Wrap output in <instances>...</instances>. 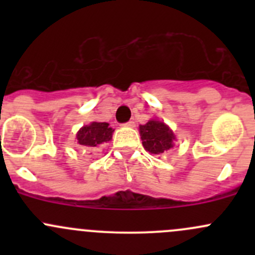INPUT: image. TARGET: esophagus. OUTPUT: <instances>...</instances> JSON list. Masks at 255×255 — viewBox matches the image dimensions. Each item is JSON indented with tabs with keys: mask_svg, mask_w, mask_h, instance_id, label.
I'll list each match as a JSON object with an SVG mask.
<instances>
[{
	"mask_svg": "<svg viewBox=\"0 0 255 255\" xmlns=\"http://www.w3.org/2000/svg\"><path fill=\"white\" fill-rule=\"evenodd\" d=\"M123 126H125V127H130V128H132V127H134V126H135V123L133 122V121H129V122L125 123V125H123Z\"/></svg>",
	"mask_w": 255,
	"mask_h": 255,
	"instance_id": "34e87169",
	"label": "esophagus"
}]
</instances>
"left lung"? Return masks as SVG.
I'll return each mask as SVG.
<instances>
[{
    "instance_id": "left-lung-1",
    "label": "left lung",
    "mask_w": 255,
    "mask_h": 255,
    "mask_svg": "<svg viewBox=\"0 0 255 255\" xmlns=\"http://www.w3.org/2000/svg\"><path fill=\"white\" fill-rule=\"evenodd\" d=\"M139 133L144 149L156 155L173 148L176 139L173 130L158 120H150L145 125H140Z\"/></svg>"
}]
</instances>
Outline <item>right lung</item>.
<instances>
[{
	"label": "right lung",
	"mask_w": 255,
	"mask_h": 255,
	"mask_svg": "<svg viewBox=\"0 0 255 255\" xmlns=\"http://www.w3.org/2000/svg\"><path fill=\"white\" fill-rule=\"evenodd\" d=\"M113 130L106 122H92L80 128L76 139L84 148H99L112 139Z\"/></svg>",
	"instance_id": "1"
}]
</instances>
